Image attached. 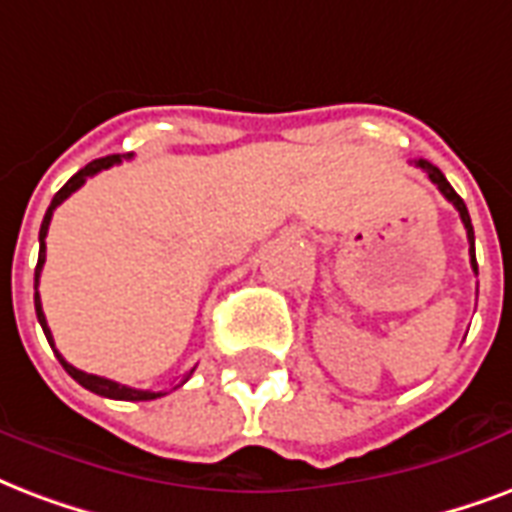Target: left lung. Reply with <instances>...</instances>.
Masks as SVG:
<instances>
[{
    "instance_id": "obj_1",
    "label": "left lung",
    "mask_w": 512,
    "mask_h": 512,
    "mask_svg": "<svg viewBox=\"0 0 512 512\" xmlns=\"http://www.w3.org/2000/svg\"><path fill=\"white\" fill-rule=\"evenodd\" d=\"M416 166H419V169L429 177V182H432V185H438L440 193L446 195L448 201L456 206V212H459V217H462V222H464V228H467V241H470V265H473V271L478 273V263H475V233H473V222H470V214H467V206H464L462 198L456 195L454 187L448 185V179L443 177V171H440L438 166H432L429 161H419Z\"/></svg>"
}]
</instances>
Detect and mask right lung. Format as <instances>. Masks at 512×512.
Segmentation results:
<instances>
[{
    "mask_svg": "<svg viewBox=\"0 0 512 512\" xmlns=\"http://www.w3.org/2000/svg\"><path fill=\"white\" fill-rule=\"evenodd\" d=\"M123 158L126 155H107V158H99V161H91L85 169H80L77 174H74L69 182H66L61 190H58L56 195H53V201H50L48 212H45V220H42V225H39V260H37V268H34V290H37L39 284V273H42V265H45V236H48V228H50V217H53V212H56L58 204H64L66 198L74 193V190H80V187L85 185V179L93 177V174H99V171L109 169V166H115V163H123ZM34 308H37V319L39 325H42V330H45V338H48V343L53 346V351H56L58 362L64 365V370L69 373V376L77 381L80 386H85V389H91L93 395H101V397H109V400H131V403H139V400H155V397H163L166 392H150V389H134V386H126V384H117V381H109V378H101V376H93V373H85V370H77L74 365H69V362L58 354L56 343H53V335H50V327H48V319H45V311H42V300H39V292H34ZM193 373V370H190ZM190 376H185V381ZM182 381V384H185Z\"/></svg>",
    "mask_w": 512,
    "mask_h": 512,
    "instance_id": "add662e5",
    "label": "right lung"
}]
</instances>
